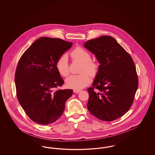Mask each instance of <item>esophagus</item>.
<instances>
[{
	"instance_id": "esophagus-1",
	"label": "esophagus",
	"mask_w": 155,
	"mask_h": 155,
	"mask_svg": "<svg viewBox=\"0 0 155 155\" xmlns=\"http://www.w3.org/2000/svg\"><path fill=\"white\" fill-rule=\"evenodd\" d=\"M80 91H81L80 90H77V89H74V90H73L74 93H78V92H80Z\"/></svg>"
}]
</instances>
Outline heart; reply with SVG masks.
Returning <instances> with one entry per match:
<instances>
[{"label": "heart", "instance_id": "b5f03b06", "mask_svg": "<svg viewBox=\"0 0 155 155\" xmlns=\"http://www.w3.org/2000/svg\"><path fill=\"white\" fill-rule=\"evenodd\" d=\"M70 56L75 60L82 63L80 69L81 73L68 77L66 80V85L69 88L79 90L87 87L90 83L91 80L88 74L92 77H95L97 74L99 64L91 59V56L88 51L81 47L75 48L70 53ZM56 68L61 76L66 77L68 75L69 64L66 55H63L59 58L56 63Z\"/></svg>", "mask_w": 155, "mask_h": 155}]
</instances>
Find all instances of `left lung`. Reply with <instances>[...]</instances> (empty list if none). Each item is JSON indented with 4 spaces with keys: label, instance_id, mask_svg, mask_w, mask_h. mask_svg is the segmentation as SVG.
<instances>
[{
    "label": "left lung",
    "instance_id": "left-lung-1",
    "mask_svg": "<svg viewBox=\"0 0 155 155\" xmlns=\"http://www.w3.org/2000/svg\"><path fill=\"white\" fill-rule=\"evenodd\" d=\"M84 47L101 64L92 87L89 88V111L96 118L111 121L130 109L138 86L131 56L113 37L104 35L86 42Z\"/></svg>",
    "mask_w": 155,
    "mask_h": 155
}]
</instances>
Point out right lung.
I'll list each match as a JSON object with an SVG mask.
<instances>
[{"label":"right lung","mask_w":155,"mask_h":155,"mask_svg":"<svg viewBox=\"0 0 155 155\" xmlns=\"http://www.w3.org/2000/svg\"><path fill=\"white\" fill-rule=\"evenodd\" d=\"M73 45L60 38L41 37L22 54L15 73L17 99L33 121L46 125L62 115L72 89H60L64 81L56 68Z\"/></svg>","instance_id":"right-lung-1"}]
</instances>
